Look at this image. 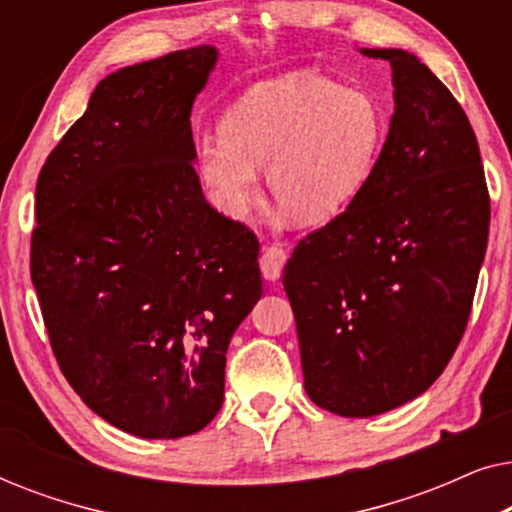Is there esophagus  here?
Segmentation results:
<instances>
[{"label": "esophagus", "instance_id": "esophagus-1", "mask_svg": "<svg viewBox=\"0 0 512 512\" xmlns=\"http://www.w3.org/2000/svg\"><path fill=\"white\" fill-rule=\"evenodd\" d=\"M284 263H286V251L282 247H277V244L265 247L261 251V272L268 282H275V279H279Z\"/></svg>", "mask_w": 512, "mask_h": 512}]
</instances>
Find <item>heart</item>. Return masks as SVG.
I'll return each instance as SVG.
<instances>
[{
  "instance_id": "b5f03b06",
  "label": "heart",
  "mask_w": 512,
  "mask_h": 512,
  "mask_svg": "<svg viewBox=\"0 0 512 512\" xmlns=\"http://www.w3.org/2000/svg\"><path fill=\"white\" fill-rule=\"evenodd\" d=\"M384 137L387 114L373 93L293 74L247 90L195 160L223 212L242 214L258 195L256 167H268L277 205L300 223H324L370 184Z\"/></svg>"
}]
</instances>
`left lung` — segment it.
<instances>
[{
	"instance_id": "left-lung-1",
	"label": "left lung",
	"mask_w": 512,
	"mask_h": 512,
	"mask_svg": "<svg viewBox=\"0 0 512 512\" xmlns=\"http://www.w3.org/2000/svg\"><path fill=\"white\" fill-rule=\"evenodd\" d=\"M389 60L394 102L363 193L298 242L284 268L305 391L342 417L424 394L471 314L489 235V191L466 111L424 62Z\"/></svg>"
}]
</instances>
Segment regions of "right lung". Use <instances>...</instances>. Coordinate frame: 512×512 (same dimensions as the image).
I'll use <instances>...</instances> for the list:
<instances>
[{
    "instance_id": "add662e5",
    "label": "right lung",
    "mask_w": 512,
    "mask_h": 512,
    "mask_svg": "<svg viewBox=\"0 0 512 512\" xmlns=\"http://www.w3.org/2000/svg\"><path fill=\"white\" fill-rule=\"evenodd\" d=\"M195 46L118 69L48 153L30 275L58 366L139 438L205 429L226 352L263 293L258 240L209 205L191 107L216 62Z\"/></svg>"
}]
</instances>
